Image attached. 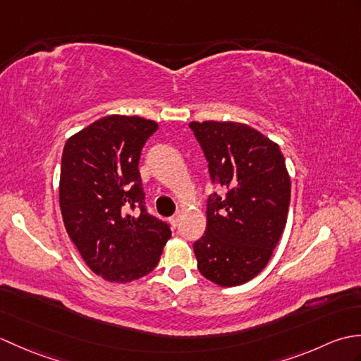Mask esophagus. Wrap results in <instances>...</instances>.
<instances>
[{"mask_svg":"<svg viewBox=\"0 0 361 361\" xmlns=\"http://www.w3.org/2000/svg\"><path fill=\"white\" fill-rule=\"evenodd\" d=\"M171 220V224H172V226L175 228V226H178V221H180V214H173V216L169 219Z\"/></svg>","mask_w":361,"mask_h":361,"instance_id":"obj_1","label":"esophagus"}]
</instances>
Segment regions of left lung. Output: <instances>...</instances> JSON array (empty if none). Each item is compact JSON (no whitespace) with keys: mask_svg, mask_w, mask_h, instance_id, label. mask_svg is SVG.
<instances>
[{"mask_svg":"<svg viewBox=\"0 0 361 361\" xmlns=\"http://www.w3.org/2000/svg\"><path fill=\"white\" fill-rule=\"evenodd\" d=\"M208 161L212 185L206 229L194 242L197 267L221 287L251 281L264 270L287 224L290 176L278 144L239 122H190Z\"/></svg>","mask_w":361,"mask_h":361,"instance_id":"obj_1","label":"left lung"}]
</instances>
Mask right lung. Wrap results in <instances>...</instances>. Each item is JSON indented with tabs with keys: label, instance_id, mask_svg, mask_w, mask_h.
I'll list each match as a JSON object with an SVG mask.
<instances>
[{
	"label": "right lung",
	"instance_id": "add662e5",
	"mask_svg": "<svg viewBox=\"0 0 361 361\" xmlns=\"http://www.w3.org/2000/svg\"><path fill=\"white\" fill-rule=\"evenodd\" d=\"M158 130L140 116H105L66 141L60 209L83 260L110 282H130L159 262L171 226L145 206L140 173L144 144Z\"/></svg>",
	"mask_w": 361,
	"mask_h": 361
}]
</instances>
